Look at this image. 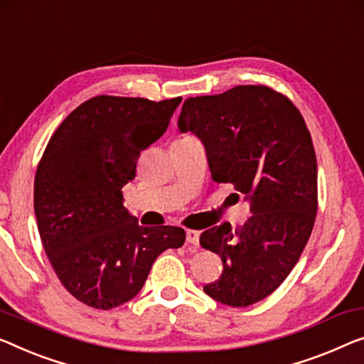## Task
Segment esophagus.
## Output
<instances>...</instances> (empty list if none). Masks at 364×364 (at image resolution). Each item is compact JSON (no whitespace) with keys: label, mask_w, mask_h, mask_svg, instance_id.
Listing matches in <instances>:
<instances>
[{"label":"esophagus","mask_w":364,"mask_h":364,"mask_svg":"<svg viewBox=\"0 0 364 364\" xmlns=\"http://www.w3.org/2000/svg\"><path fill=\"white\" fill-rule=\"evenodd\" d=\"M186 240L191 245H198L199 243V232L198 230H186Z\"/></svg>","instance_id":"34e87169"}]
</instances>
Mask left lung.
Returning a JSON list of instances; mask_svg holds the SVG:
<instances>
[{
	"label": "left lung",
	"mask_w": 364,
	"mask_h": 364,
	"mask_svg": "<svg viewBox=\"0 0 364 364\" xmlns=\"http://www.w3.org/2000/svg\"><path fill=\"white\" fill-rule=\"evenodd\" d=\"M181 132L204 144L213 180L232 183L252 215L200 234L222 259L220 278L204 286L217 302L247 307L287 278L311 237L317 214V159L311 132L289 97L264 85H242L214 96L188 97Z\"/></svg>",
	"instance_id": "8db88e82"
}]
</instances>
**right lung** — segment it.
I'll return each mask as SVG.
<instances>
[{"mask_svg": "<svg viewBox=\"0 0 364 364\" xmlns=\"http://www.w3.org/2000/svg\"><path fill=\"white\" fill-rule=\"evenodd\" d=\"M181 97L95 96L48 140L34 180L39 235L65 289L109 311L135 297L156 257L180 248L181 227H144L122 204L140 151L156 142Z\"/></svg>", "mask_w": 364, "mask_h": 364, "instance_id": "1", "label": "right lung"}]
</instances>
